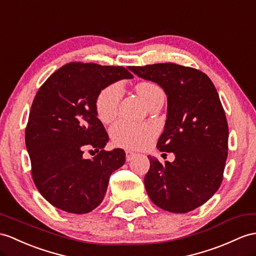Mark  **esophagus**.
<instances>
[{
	"label": "esophagus",
	"mask_w": 256,
	"mask_h": 256,
	"mask_svg": "<svg viewBox=\"0 0 256 256\" xmlns=\"http://www.w3.org/2000/svg\"><path fill=\"white\" fill-rule=\"evenodd\" d=\"M134 158H136V153L130 152V151H126V160L130 162Z\"/></svg>",
	"instance_id": "obj_1"
}]
</instances>
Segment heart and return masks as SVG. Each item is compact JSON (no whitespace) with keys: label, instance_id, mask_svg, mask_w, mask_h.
I'll list each match as a JSON object with an SVG mask.
<instances>
[{"label":"heart","instance_id":"b5f03b06","mask_svg":"<svg viewBox=\"0 0 256 256\" xmlns=\"http://www.w3.org/2000/svg\"><path fill=\"white\" fill-rule=\"evenodd\" d=\"M140 96L151 105L158 100L164 98V92L153 81H141L136 86ZM122 96V88L118 82L105 86L96 98V112L98 120L108 124L118 114V108ZM158 134V128L151 124H138L120 120L110 128L112 140L116 146L126 148H142L148 146Z\"/></svg>","mask_w":256,"mask_h":256}]
</instances>
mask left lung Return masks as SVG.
<instances>
[{"instance_id": "1", "label": "left lung", "mask_w": 256, "mask_h": 256, "mask_svg": "<svg viewBox=\"0 0 256 256\" xmlns=\"http://www.w3.org/2000/svg\"><path fill=\"white\" fill-rule=\"evenodd\" d=\"M129 70L167 94V120L158 148L176 158L162 164L148 158V194L160 208L188 213L208 201L222 182L229 132L217 90L206 74L192 67L162 63Z\"/></svg>"}]
</instances>
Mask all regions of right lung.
<instances>
[{"instance_id":"obj_1","label":"right lung","mask_w":256,"mask_h":256,"mask_svg":"<svg viewBox=\"0 0 256 256\" xmlns=\"http://www.w3.org/2000/svg\"><path fill=\"white\" fill-rule=\"evenodd\" d=\"M122 66L72 63L53 72L36 92L24 132L31 176L41 196L56 208L84 214L98 206L112 172L124 163V151H105L108 134L96 112L105 86L132 78ZM98 154L83 158L84 148Z\"/></svg>"}]
</instances>
